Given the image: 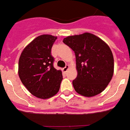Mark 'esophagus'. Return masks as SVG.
Instances as JSON below:
<instances>
[{"label": "esophagus", "instance_id": "34e87169", "mask_svg": "<svg viewBox=\"0 0 130 130\" xmlns=\"http://www.w3.org/2000/svg\"><path fill=\"white\" fill-rule=\"evenodd\" d=\"M69 65H66V67L63 69V72H67V71L69 70Z\"/></svg>", "mask_w": 130, "mask_h": 130}]
</instances>
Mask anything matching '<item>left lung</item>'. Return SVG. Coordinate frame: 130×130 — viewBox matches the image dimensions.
<instances>
[{
	"label": "left lung",
	"instance_id": "left-lung-1",
	"mask_svg": "<svg viewBox=\"0 0 130 130\" xmlns=\"http://www.w3.org/2000/svg\"><path fill=\"white\" fill-rule=\"evenodd\" d=\"M63 42L76 56L78 74L73 80L75 91L88 98L102 93L114 74V59L110 46L89 32L68 36Z\"/></svg>",
	"mask_w": 130,
	"mask_h": 130
}]
</instances>
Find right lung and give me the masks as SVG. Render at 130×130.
Segmentation results:
<instances>
[{
	"label": "right lung",
	"mask_w": 130,
	"mask_h": 130,
	"mask_svg": "<svg viewBox=\"0 0 130 130\" xmlns=\"http://www.w3.org/2000/svg\"><path fill=\"white\" fill-rule=\"evenodd\" d=\"M57 37L51 35L37 37L22 50L18 75L22 84L34 96L48 99L55 95L63 79L62 72L53 67L51 50Z\"/></svg>",
	"instance_id": "add662e5"
}]
</instances>
